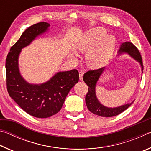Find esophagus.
<instances>
[{"instance_id": "1", "label": "esophagus", "mask_w": 151, "mask_h": 151, "mask_svg": "<svg viewBox=\"0 0 151 151\" xmlns=\"http://www.w3.org/2000/svg\"><path fill=\"white\" fill-rule=\"evenodd\" d=\"M83 75H84V71L81 70L80 72H79V79H80L81 81H83Z\"/></svg>"}]
</instances>
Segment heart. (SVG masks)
<instances>
[{
    "mask_svg": "<svg viewBox=\"0 0 151 151\" xmlns=\"http://www.w3.org/2000/svg\"><path fill=\"white\" fill-rule=\"evenodd\" d=\"M106 35V30L97 27L89 30L82 38L77 48L82 52H88L86 62L91 68H98L109 62L115 47V38Z\"/></svg>",
    "mask_w": 151,
    "mask_h": 151,
    "instance_id": "1",
    "label": "heart"
}]
</instances>
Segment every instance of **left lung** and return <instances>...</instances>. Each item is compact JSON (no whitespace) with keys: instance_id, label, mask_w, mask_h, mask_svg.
<instances>
[{"instance_id":"obj_1","label":"left lung","mask_w":151,"mask_h":151,"mask_svg":"<svg viewBox=\"0 0 151 151\" xmlns=\"http://www.w3.org/2000/svg\"><path fill=\"white\" fill-rule=\"evenodd\" d=\"M122 52H127L135 60L139 61L142 67V72L143 71V64L142 57L138 48L130 42H123L120 47L119 50V54ZM104 67H102L98 69L88 70L83 75V81L88 86V93L85 96V102L86 106L89 111L93 112L96 115L103 117H112L121 113L125 110L127 109L131 105V103H128L116 108H108L101 104L98 99H96L95 94V86L99 77L104 70Z\"/></svg>"}]
</instances>
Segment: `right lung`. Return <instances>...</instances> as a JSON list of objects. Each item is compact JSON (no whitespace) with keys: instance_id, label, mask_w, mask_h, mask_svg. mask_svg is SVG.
Instances as JSON below:
<instances>
[{"instance_id":"add662e5","label":"right lung","mask_w":151,"mask_h":151,"mask_svg":"<svg viewBox=\"0 0 151 151\" xmlns=\"http://www.w3.org/2000/svg\"><path fill=\"white\" fill-rule=\"evenodd\" d=\"M50 24L41 22L28 28L12 46L6 59V88L10 96L20 108L37 118H48L62 108L68 93L78 82L77 70L59 72L47 83L31 85L19 73L18 58L22 48L38 35L46 32Z\"/></svg>"}]
</instances>
